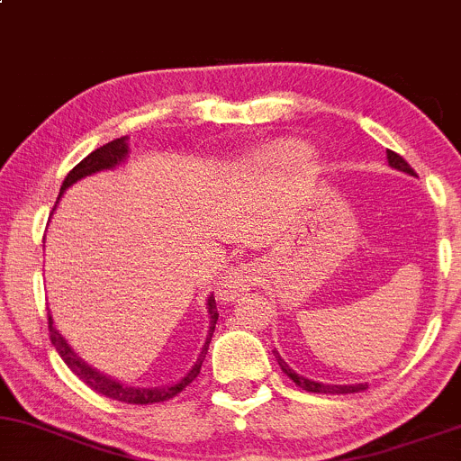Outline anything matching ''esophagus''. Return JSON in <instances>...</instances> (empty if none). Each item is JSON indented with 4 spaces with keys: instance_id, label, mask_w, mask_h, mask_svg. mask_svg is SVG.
<instances>
[{
    "instance_id": "obj_1",
    "label": "esophagus",
    "mask_w": 461,
    "mask_h": 461,
    "mask_svg": "<svg viewBox=\"0 0 461 461\" xmlns=\"http://www.w3.org/2000/svg\"><path fill=\"white\" fill-rule=\"evenodd\" d=\"M259 281V268L252 264H244V266H237V268H230L221 276V284H220V299L221 301H235L237 296L244 294L246 290H250L252 285H257Z\"/></svg>"
}]
</instances>
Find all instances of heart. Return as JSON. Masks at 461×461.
I'll list each match as a JSON object with an SVG mask.
<instances>
[{
  "label": "heart",
  "mask_w": 461,
  "mask_h": 461,
  "mask_svg": "<svg viewBox=\"0 0 461 461\" xmlns=\"http://www.w3.org/2000/svg\"><path fill=\"white\" fill-rule=\"evenodd\" d=\"M312 158V149L299 140H276L257 147L250 153V165L257 169H294Z\"/></svg>",
  "instance_id": "b5f03b06"
}]
</instances>
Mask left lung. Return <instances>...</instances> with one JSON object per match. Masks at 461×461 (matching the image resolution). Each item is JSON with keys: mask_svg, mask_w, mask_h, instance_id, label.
I'll list each match as a JSON object with an SVG mask.
<instances>
[{"mask_svg": "<svg viewBox=\"0 0 461 461\" xmlns=\"http://www.w3.org/2000/svg\"><path fill=\"white\" fill-rule=\"evenodd\" d=\"M387 162H389L391 169H398V171L407 173V176H413L415 177V171L411 169V167L407 165V160H402V156H398V153L387 151ZM275 358H276V363H279L281 371H284V374L288 375V378H292V383H296L301 389L310 391V393H358V391L367 389V383L328 384V383H319V380H310V378H305V375L296 374V371L292 369L284 358H281L279 351H275Z\"/></svg>", "mask_w": 461, "mask_h": 461, "instance_id": "obj_1", "label": "left lung"}]
</instances>
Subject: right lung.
Here are the masks:
<instances>
[{"mask_svg": "<svg viewBox=\"0 0 461 461\" xmlns=\"http://www.w3.org/2000/svg\"><path fill=\"white\" fill-rule=\"evenodd\" d=\"M127 158H130V138L127 136L116 138V140H112V142H107V145L94 149L90 156L83 158V160L78 162V165L74 167L70 173H68L66 180H63V185H61V191H59V200H61L63 193L70 189L72 185H77L78 180H83V177H90V176H94V173L116 169V167H121L122 162H127ZM57 204H54V209H57ZM206 312H209V319H211L209 321V334H206V340H204V345H202V351H200V356H197V360L191 365V369L186 371L180 380H176V383H169V384H160V387H136V384H127V383H122V380L113 378V375H107L105 371L94 369L90 363H86V360H83L81 356L74 351L72 345L66 340V336L57 330L52 316L48 319V325H50L52 345L57 348L59 356L63 358V363H66L68 367H70L72 374L78 375V378H81L87 387L98 391V393H103L105 398L118 400V402L149 404V402H162V400L173 398V395L180 393L186 384H191L193 380L197 378V374H200V369H202V363H204V358H206V351H209V343H211L212 331H215L217 316H220V312H217V305H215V296L212 294L206 296Z\"/></svg>", "mask_w": 461, "mask_h": 461, "instance_id": "1", "label": "right lung"}]
</instances>
